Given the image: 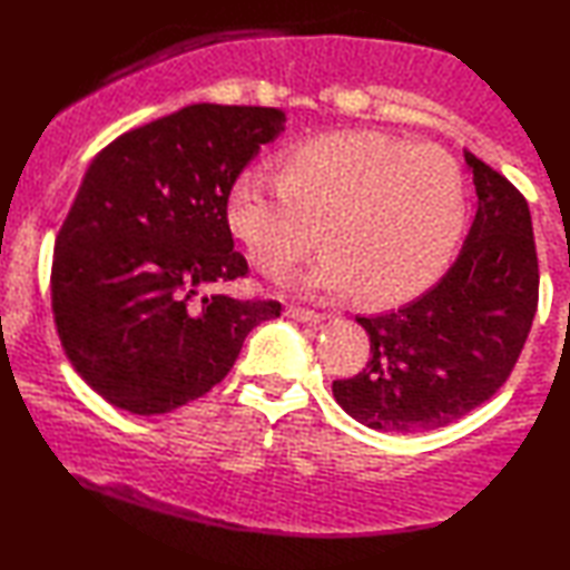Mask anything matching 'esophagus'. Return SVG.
<instances>
[{
  "label": "esophagus",
  "mask_w": 570,
  "mask_h": 570,
  "mask_svg": "<svg viewBox=\"0 0 570 570\" xmlns=\"http://www.w3.org/2000/svg\"><path fill=\"white\" fill-rule=\"evenodd\" d=\"M287 317H293V321H301V323H321L325 321V313H315L311 307H301V305H291L287 307Z\"/></svg>",
  "instance_id": "1"
}]
</instances>
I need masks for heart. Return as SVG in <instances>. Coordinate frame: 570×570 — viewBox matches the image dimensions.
I'll use <instances>...</instances> for the list:
<instances>
[{
  "label": "heart",
  "instance_id": "heart-1",
  "mask_svg": "<svg viewBox=\"0 0 570 570\" xmlns=\"http://www.w3.org/2000/svg\"><path fill=\"white\" fill-rule=\"evenodd\" d=\"M225 215L267 277L303 263L323 229L311 283L387 305L441 277L465 227V183L443 147L351 129L287 149L277 179L239 175Z\"/></svg>",
  "mask_w": 570,
  "mask_h": 570
}]
</instances>
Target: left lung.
<instances>
[{
	"label": "left lung",
	"instance_id": "8db88e82",
	"mask_svg": "<svg viewBox=\"0 0 570 570\" xmlns=\"http://www.w3.org/2000/svg\"><path fill=\"white\" fill-rule=\"evenodd\" d=\"M475 219L451 269L417 301L357 317L371 357L333 383L347 415L383 433H428L498 393L521 357L538 311V255L525 197L465 153Z\"/></svg>",
	"mask_w": 570,
	"mask_h": 570
}]
</instances>
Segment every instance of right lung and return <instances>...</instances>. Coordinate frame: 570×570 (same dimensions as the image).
Here are the masks:
<instances>
[{"mask_svg": "<svg viewBox=\"0 0 570 570\" xmlns=\"http://www.w3.org/2000/svg\"><path fill=\"white\" fill-rule=\"evenodd\" d=\"M283 125L275 107L189 105L92 159L55 239L52 313L69 363L107 403L159 415L197 401L283 313L207 293L249 273L227 193Z\"/></svg>", "mask_w": 570, "mask_h": 570, "instance_id": "obj_1", "label": "right lung"}]
</instances>
